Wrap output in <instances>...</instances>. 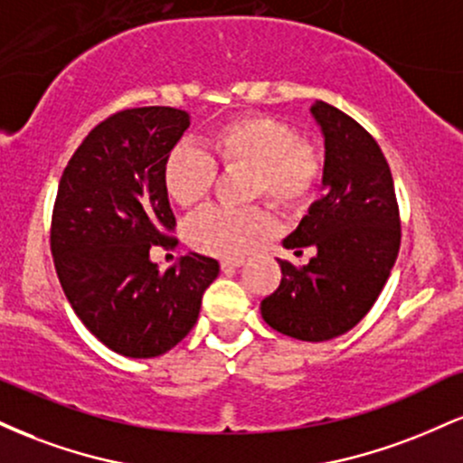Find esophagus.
Listing matches in <instances>:
<instances>
[{"label":"esophagus","mask_w":463,"mask_h":463,"mask_svg":"<svg viewBox=\"0 0 463 463\" xmlns=\"http://www.w3.org/2000/svg\"><path fill=\"white\" fill-rule=\"evenodd\" d=\"M243 263H246L243 259H224V261H222V269H224V272H231V269L241 268Z\"/></svg>","instance_id":"1"}]
</instances>
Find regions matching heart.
Masks as SVG:
<instances>
[{
	"label": "heart",
	"instance_id": "obj_1",
	"mask_svg": "<svg viewBox=\"0 0 463 463\" xmlns=\"http://www.w3.org/2000/svg\"><path fill=\"white\" fill-rule=\"evenodd\" d=\"M222 167H246L250 198H265L287 213L305 211L324 180L322 154L285 119L246 113L222 121L206 137V152L178 143L163 163V187L169 200L194 209L209 198ZM272 232V217L261 206H211L187 224V241L211 257H241Z\"/></svg>",
	"mask_w": 463,
	"mask_h": 463
}]
</instances>
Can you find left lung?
Returning a JSON list of instances; mask_svg holds the SVG:
<instances>
[{
    "label": "left lung",
    "mask_w": 463,
    "mask_h": 463,
    "mask_svg": "<svg viewBox=\"0 0 463 463\" xmlns=\"http://www.w3.org/2000/svg\"><path fill=\"white\" fill-rule=\"evenodd\" d=\"M311 113L324 135V195L285 239V248L317 250L296 268L279 261L280 285L261 302L274 331L302 342L344 335L372 309L401 248V213L379 143L353 117L326 102Z\"/></svg>",
    "instance_id": "obj_1"
}]
</instances>
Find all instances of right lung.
Masks as SVG:
<instances>
[{
  "label": "right lung",
  "instance_id": "right-lung-1",
  "mask_svg": "<svg viewBox=\"0 0 463 463\" xmlns=\"http://www.w3.org/2000/svg\"><path fill=\"white\" fill-rule=\"evenodd\" d=\"M187 110H117L80 143L62 172L50 246L69 305L104 346L132 359L167 353L198 322L220 263L189 252L174 268L152 246H176L163 163L189 128Z\"/></svg>",
  "mask_w": 463,
  "mask_h": 463
}]
</instances>
